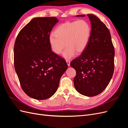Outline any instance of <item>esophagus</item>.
<instances>
[{"mask_svg": "<svg viewBox=\"0 0 128 128\" xmlns=\"http://www.w3.org/2000/svg\"><path fill=\"white\" fill-rule=\"evenodd\" d=\"M66 62H67V65H68V67L70 66V61H69V60H66Z\"/></svg>", "mask_w": 128, "mask_h": 128, "instance_id": "34e87169", "label": "esophagus"}]
</instances>
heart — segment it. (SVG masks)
Returning a JSON list of instances; mask_svg holds the SVG:
<instances>
[{
    "label": "heart",
    "instance_id": "obj_1",
    "mask_svg": "<svg viewBox=\"0 0 128 128\" xmlns=\"http://www.w3.org/2000/svg\"><path fill=\"white\" fill-rule=\"evenodd\" d=\"M91 34V28L88 22L84 20L66 22L58 26L54 34L48 36V42L52 51L60 54L62 53L66 59L74 57L76 53L83 52L88 44Z\"/></svg>",
    "mask_w": 128,
    "mask_h": 128
}]
</instances>
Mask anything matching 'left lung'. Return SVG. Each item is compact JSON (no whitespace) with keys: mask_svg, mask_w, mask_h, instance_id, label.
Returning a JSON list of instances; mask_svg holds the SVG:
<instances>
[{"mask_svg":"<svg viewBox=\"0 0 128 128\" xmlns=\"http://www.w3.org/2000/svg\"><path fill=\"white\" fill-rule=\"evenodd\" d=\"M88 16L91 26L90 40L86 50L71 62L70 66L76 72L74 84L77 91L84 96H94L101 94L112 78L115 51L106 25L94 15Z\"/></svg>","mask_w":128,"mask_h":128,"instance_id":"left-lung-1","label":"left lung"}]
</instances>
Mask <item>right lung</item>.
Here are the masks:
<instances>
[{"mask_svg":"<svg viewBox=\"0 0 128 128\" xmlns=\"http://www.w3.org/2000/svg\"><path fill=\"white\" fill-rule=\"evenodd\" d=\"M55 17L34 18L18 33L14 44V67L26 94L45 100L56 91L68 68L62 58L52 51L48 36L58 22Z\"/></svg>","mask_w":128,"mask_h":128,"instance_id":"obj_1","label":"right lung"}]
</instances>
